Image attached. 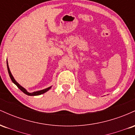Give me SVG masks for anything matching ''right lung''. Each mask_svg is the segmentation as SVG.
<instances>
[{
  "mask_svg": "<svg viewBox=\"0 0 135 135\" xmlns=\"http://www.w3.org/2000/svg\"><path fill=\"white\" fill-rule=\"evenodd\" d=\"M7 70H8L9 77H10V78H11V79L12 82H13V83L15 84L16 85L17 87L19 88L20 90L22 91V92L24 93L25 94H27V95H28V96H38V95H41V94H44L46 92H47V91H49V89H50L51 88V87H52V86H50V87H49V88H46V89H42V90H40V91H34V92H32V93L28 92V91H27V89H25L24 88L22 87V86H21V85H20L19 84H18L16 81V80L15 79V78H14V77H13V75H12L10 69H9V65H8V63H7Z\"/></svg>",
  "mask_w": 135,
  "mask_h": 135,
  "instance_id": "1",
  "label": "right lung"
}]
</instances>
